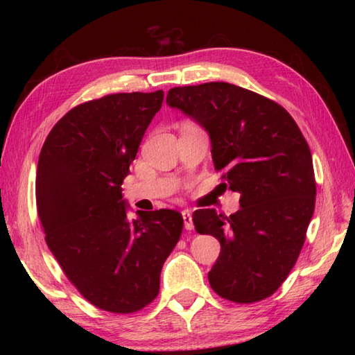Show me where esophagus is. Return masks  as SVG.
Listing matches in <instances>:
<instances>
[{
	"instance_id": "obj_1",
	"label": "esophagus",
	"mask_w": 355,
	"mask_h": 355,
	"mask_svg": "<svg viewBox=\"0 0 355 355\" xmlns=\"http://www.w3.org/2000/svg\"><path fill=\"white\" fill-rule=\"evenodd\" d=\"M182 216H183L186 230H192V228H194V224H192V214H191L189 209H183Z\"/></svg>"
}]
</instances>
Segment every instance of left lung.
Masks as SVG:
<instances>
[{"mask_svg":"<svg viewBox=\"0 0 355 355\" xmlns=\"http://www.w3.org/2000/svg\"><path fill=\"white\" fill-rule=\"evenodd\" d=\"M166 103L207 130L222 184L241 194L228 218L214 209L192 214L197 233L220 243L209 285L236 304L269 297L296 264L315 211L307 141L284 106L235 84L173 87Z\"/></svg>","mask_w":355,"mask_h":355,"instance_id":"obj_1","label":"left lung"}]
</instances>
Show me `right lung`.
<instances>
[{
  "mask_svg": "<svg viewBox=\"0 0 355 355\" xmlns=\"http://www.w3.org/2000/svg\"><path fill=\"white\" fill-rule=\"evenodd\" d=\"M164 92L112 94L70 110L40 150L35 200L48 249L97 309L135 313L159 293L183 230L175 209L127 216L123 178Z\"/></svg>",
  "mask_w": 355,
  "mask_h": 355,
  "instance_id": "add662e5",
  "label": "right lung"
}]
</instances>
